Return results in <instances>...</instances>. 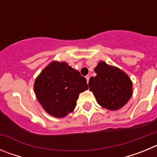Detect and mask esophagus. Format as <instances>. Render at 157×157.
Wrapping results in <instances>:
<instances>
[{
    "label": "esophagus",
    "instance_id": "esophagus-1",
    "mask_svg": "<svg viewBox=\"0 0 157 157\" xmlns=\"http://www.w3.org/2000/svg\"><path fill=\"white\" fill-rule=\"evenodd\" d=\"M86 81H87V82H88L89 80H90V75H86Z\"/></svg>",
    "mask_w": 157,
    "mask_h": 157
}]
</instances>
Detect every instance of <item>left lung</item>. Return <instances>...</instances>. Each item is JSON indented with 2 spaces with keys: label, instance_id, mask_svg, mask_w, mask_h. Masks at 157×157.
Returning <instances> with one entry per match:
<instances>
[{
  "label": "left lung",
  "instance_id": "1",
  "mask_svg": "<svg viewBox=\"0 0 157 157\" xmlns=\"http://www.w3.org/2000/svg\"><path fill=\"white\" fill-rule=\"evenodd\" d=\"M97 73L89 81L98 103L105 109L118 110L127 103L132 96V82L126 73L116 67L101 61L94 68Z\"/></svg>",
  "mask_w": 157,
  "mask_h": 157
}]
</instances>
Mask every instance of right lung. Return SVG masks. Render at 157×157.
<instances>
[{
  "label": "right lung",
  "instance_id": "1",
  "mask_svg": "<svg viewBox=\"0 0 157 157\" xmlns=\"http://www.w3.org/2000/svg\"><path fill=\"white\" fill-rule=\"evenodd\" d=\"M34 89L45 112L63 118L74 111L78 95L88 90V85L79 71L65 62L53 61L37 76Z\"/></svg>",
  "mask_w": 157,
  "mask_h": 157
}]
</instances>
